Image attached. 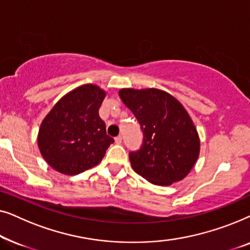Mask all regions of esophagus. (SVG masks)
Masks as SVG:
<instances>
[{"mask_svg":"<svg viewBox=\"0 0 250 250\" xmlns=\"http://www.w3.org/2000/svg\"><path fill=\"white\" fill-rule=\"evenodd\" d=\"M122 141H123V138H122V136H121V135L116 136V138H115V142H116V143H117V145H121V143H122Z\"/></svg>","mask_w":250,"mask_h":250,"instance_id":"1","label":"esophagus"}]
</instances>
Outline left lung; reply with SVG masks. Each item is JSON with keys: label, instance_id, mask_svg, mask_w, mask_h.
<instances>
[{"label": "left lung", "instance_id": "left-lung-1", "mask_svg": "<svg viewBox=\"0 0 250 250\" xmlns=\"http://www.w3.org/2000/svg\"><path fill=\"white\" fill-rule=\"evenodd\" d=\"M143 133L139 150L129 152L133 169L156 186L184 179L199 156V136L183 105L157 88L119 91Z\"/></svg>", "mask_w": 250, "mask_h": 250}]
</instances>
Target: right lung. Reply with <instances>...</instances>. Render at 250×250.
<instances>
[{"label": "right lung", "instance_id": "obj_1", "mask_svg": "<svg viewBox=\"0 0 250 250\" xmlns=\"http://www.w3.org/2000/svg\"><path fill=\"white\" fill-rule=\"evenodd\" d=\"M104 95L97 85H83L64 95L44 118L39 148L58 172L77 175L98 165L114 143L99 116Z\"/></svg>", "mask_w": 250, "mask_h": 250}]
</instances>
